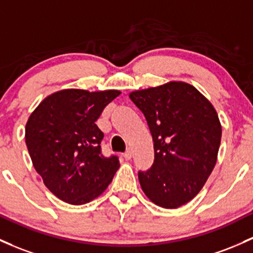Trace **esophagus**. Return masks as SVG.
<instances>
[{
  "label": "esophagus",
  "mask_w": 253,
  "mask_h": 253,
  "mask_svg": "<svg viewBox=\"0 0 253 253\" xmlns=\"http://www.w3.org/2000/svg\"><path fill=\"white\" fill-rule=\"evenodd\" d=\"M124 157H125V160H126V161L131 160V158H132V150H127V151L124 154Z\"/></svg>",
  "instance_id": "esophagus-1"
}]
</instances>
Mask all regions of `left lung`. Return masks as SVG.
<instances>
[{"mask_svg":"<svg viewBox=\"0 0 253 253\" xmlns=\"http://www.w3.org/2000/svg\"><path fill=\"white\" fill-rule=\"evenodd\" d=\"M129 98L154 140V165L138 174L141 190L158 207L176 209L201 192L215 167L222 135L217 113L185 82L132 91Z\"/></svg>","mask_w":253,"mask_h":253,"instance_id":"obj_1","label":"left lung"}]
</instances>
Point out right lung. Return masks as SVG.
I'll return each mask as SVG.
<instances>
[{
  "label": "right lung",
  "instance_id": "right-lung-1",
  "mask_svg": "<svg viewBox=\"0 0 253 253\" xmlns=\"http://www.w3.org/2000/svg\"><path fill=\"white\" fill-rule=\"evenodd\" d=\"M119 90L65 88L46 96L29 116L25 140L36 171L54 196L72 205L93 201L120 168L101 154L96 121Z\"/></svg>",
  "mask_w": 253,
  "mask_h": 253
}]
</instances>
